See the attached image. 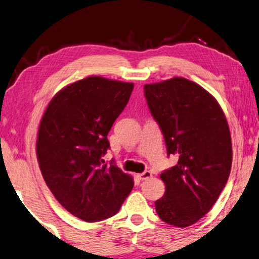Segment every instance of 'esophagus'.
Returning a JSON list of instances; mask_svg holds the SVG:
<instances>
[{
    "instance_id": "esophagus-1",
    "label": "esophagus",
    "mask_w": 259,
    "mask_h": 259,
    "mask_svg": "<svg viewBox=\"0 0 259 259\" xmlns=\"http://www.w3.org/2000/svg\"><path fill=\"white\" fill-rule=\"evenodd\" d=\"M152 176H153V175H152V172H150V171H145V172H142V174L139 175V178H140L141 181H146V180H148V178H150Z\"/></svg>"
}]
</instances>
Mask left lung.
<instances>
[{"label": "left lung", "mask_w": 259, "mask_h": 259, "mask_svg": "<svg viewBox=\"0 0 259 259\" xmlns=\"http://www.w3.org/2000/svg\"><path fill=\"white\" fill-rule=\"evenodd\" d=\"M145 96L168 155L178 156L177 164L161 174L165 192L155 208L165 224L184 228L209 212L228 181V122L217 99L184 77L145 84Z\"/></svg>", "instance_id": "8db88e82"}]
</instances>
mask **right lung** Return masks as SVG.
Instances as JSON below:
<instances>
[{"label":"right lung","instance_id":"right-lung-1","mask_svg":"<svg viewBox=\"0 0 259 259\" xmlns=\"http://www.w3.org/2000/svg\"><path fill=\"white\" fill-rule=\"evenodd\" d=\"M133 83L101 76L79 79L51 99L39 125L37 158L47 186L63 208L83 221L113 217L133 189V177L103 160L113 122Z\"/></svg>","mask_w":259,"mask_h":259}]
</instances>
